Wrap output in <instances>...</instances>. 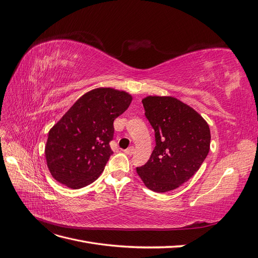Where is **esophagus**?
Wrapping results in <instances>:
<instances>
[{"instance_id": "esophagus-1", "label": "esophagus", "mask_w": 258, "mask_h": 258, "mask_svg": "<svg viewBox=\"0 0 258 258\" xmlns=\"http://www.w3.org/2000/svg\"><path fill=\"white\" fill-rule=\"evenodd\" d=\"M124 153H126L127 155H132L135 153V147L134 146H131V147H129V148H127V150H124L123 151Z\"/></svg>"}]
</instances>
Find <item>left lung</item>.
<instances>
[{
    "label": "left lung",
    "instance_id": "8db88e82",
    "mask_svg": "<svg viewBox=\"0 0 258 258\" xmlns=\"http://www.w3.org/2000/svg\"><path fill=\"white\" fill-rule=\"evenodd\" d=\"M145 117L155 131V148L137 172L148 189L173 190L197 172L210 151L209 124L181 101L171 97L142 100Z\"/></svg>",
    "mask_w": 258,
    "mask_h": 258
}]
</instances>
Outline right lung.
<instances>
[{
    "label": "right lung",
    "instance_id": "obj_1",
    "mask_svg": "<svg viewBox=\"0 0 258 258\" xmlns=\"http://www.w3.org/2000/svg\"><path fill=\"white\" fill-rule=\"evenodd\" d=\"M131 96L112 88L85 93L48 134L45 147L52 177L79 189L95 182L113 154L114 120L127 110Z\"/></svg>",
    "mask_w": 258,
    "mask_h": 258
}]
</instances>
